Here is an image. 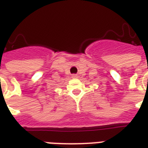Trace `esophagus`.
Here are the masks:
<instances>
[{
	"mask_svg": "<svg viewBox=\"0 0 148 148\" xmlns=\"http://www.w3.org/2000/svg\"><path fill=\"white\" fill-rule=\"evenodd\" d=\"M73 77H77V76L76 74H74V75H73Z\"/></svg>",
	"mask_w": 148,
	"mask_h": 148,
	"instance_id": "obj_1",
	"label": "esophagus"
}]
</instances>
